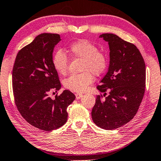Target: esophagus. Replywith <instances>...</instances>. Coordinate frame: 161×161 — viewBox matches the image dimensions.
<instances>
[{
	"label": "esophagus",
	"instance_id": "esophagus-1",
	"mask_svg": "<svg viewBox=\"0 0 161 161\" xmlns=\"http://www.w3.org/2000/svg\"><path fill=\"white\" fill-rule=\"evenodd\" d=\"M75 96H76L77 99H80L82 97H83V95L81 94V93H76Z\"/></svg>",
	"mask_w": 161,
	"mask_h": 161
}]
</instances>
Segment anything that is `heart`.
Returning a JSON list of instances; mask_svg holds the SVG:
<instances>
[{"label": "heart", "instance_id": "b5f03b06", "mask_svg": "<svg viewBox=\"0 0 161 161\" xmlns=\"http://www.w3.org/2000/svg\"><path fill=\"white\" fill-rule=\"evenodd\" d=\"M69 53L73 58L83 59L81 74L71 75L64 81V87L70 91L82 92L86 91L94 81L93 73L99 75L107 66V58L99 51L97 47L86 40H80L70 44ZM53 65L57 72L66 75L69 70V59L62 51H58L53 58Z\"/></svg>", "mask_w": 161, "mask_h": 161}]
</instances>
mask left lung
<instances>
[{
	"mask_svg": "<svg viewBox=\"0 0 161 161\" xmlns=\"http://www.w3.org/2000/svg\"><path fill=\"white\" fill-rule=\"evenodd\" d=\"M108 42L110 64L108 73L97 86L100 92L109 90L102 99L97 95L92 110V119L101 128L114 130L126 124L136 114L144 96L145 64L134 44L113 33L99 36Z\"/></svg>",
	"mask_w": 161,
	"mask_h": 161,
	"instance_id": "1",
	"label": "left lung"
}]
</instances>
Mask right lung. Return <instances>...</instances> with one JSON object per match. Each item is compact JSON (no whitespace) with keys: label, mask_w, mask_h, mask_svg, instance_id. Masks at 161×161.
I'll return each instance as SVG.
<instances>
[{"label":"right lung","mask_w":161,"mask_h":161,"mask_svg":"<svg viewBox=\"0 0 161 161\" xmlns=\"http://www.w3.org/2000/svg\"><path fill=\"white\" fill-rule=\"evenodd\" d=\"M61 40L56 33L38 35L18 52L12 71L15 103L22 117L31 125L44 131L59 128L68 119L67 107L75 99L65 90L52 99L51 92L61 84L53 65L55 46Z\"/></svg>","instance_id":"add662e5"}]
</instances>
